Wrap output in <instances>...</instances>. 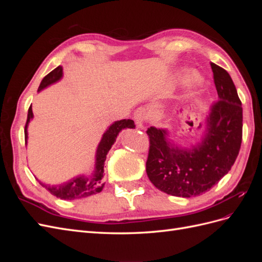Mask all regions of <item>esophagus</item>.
<instances>
[{"label":"esophagus","mask_w":262,"mask_h":262,"mask_svg":"<svg viewBox=\"0 0 262 262\" xmlns=\"http://www.w3.org/2000/svg\"><path fill=\"white\" fill-rule=\"evenodd\" d=\"M146 120V113L144 108H138L134 112V121L138 124L139 128H144V122Z\"/></svg>","instance_id":"34e87169"}]
</instances>
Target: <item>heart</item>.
Instances as JSON below:
<instances>
[{
  "label": "heart",
  "instance_id": "b5f03b06",
  "mask_svg": "<svg viewBox=\"0 0 262 262\" xmlns=\"http://www.w3.org/2000/svg\"><path fill=\"white\" fill-rule=\"evenodd\" d=\"M187 81H188L189 83L198 84V83H200V82H201V78H200L199 76H198L196 74L191 73V74H189V75L187 76Z\"/></svg>",
  "mask_w": 262,
  "mask_h": 262
}]
</instances>
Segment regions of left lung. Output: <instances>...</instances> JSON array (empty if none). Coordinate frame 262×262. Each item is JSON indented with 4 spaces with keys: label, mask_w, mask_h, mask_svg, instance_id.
Instances as JSON below:
<instances>
[{
    "label": "left lung",
    "mask_w": 262,
    "mask_h": 262,
    "mask_svg": "<svg viewBox=\"0 0 262 262\" xmlns=\"http://www.w3.org/2000/svg\"><path fill=\"white\" fill-rule=\"evenodd\" d=\"M219 100L202 122L199 142L186 147L173 143L169 131L149 126L146 173L161 191L191 198L209 190L231 170L239 153L243 108L232 77L211 63Z\"/></svg>",
    "instance_id": "left-lung-1"
}]
</instances>
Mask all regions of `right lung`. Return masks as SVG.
Returning a JSON list of instances; mask_svg holds the SVG:
<instances>
[{
	"mask_svg": "<svg viewBox=\"0 0 262 262\" xmlns=\"http://www.w3.org/2000/svg\"><path fill=\"white\" fill-rule=\"evenodd\" d=\"M63 76V69L61 66L55 68L53 71L46 75L43 80L41 81L40 85H39L38 92H41L45 90L46 87H48L54 83L59 82ZM34 118L33 109L31 106L28 109V115H27V122L25 125V142L27 144L28 140V124L31 119ZM134 129L136 128V124L134 121L131 119H123V120H118L115 121L113 124L108 126V129L104 132L101 137V140L96 149V154H95V167L93 172L89 176L85 175H78L72 179H70L63 184L60 185H47L42 184L41 181L40 185L45 187L48 191L55 195L57 198L63 200H74V199H82V198L90 196L93 194H96L100 192L102 188H104L105 184L102 182V177H104V166L106 156L109 152V149L112 148L113 144L116 142V139L118 134L123 129Z\"/></svg>",
	"mask_w": 262,
	"mask_h": 262,
	"instance_id": "1",
	"label": "right lung"
}]
</instances>
